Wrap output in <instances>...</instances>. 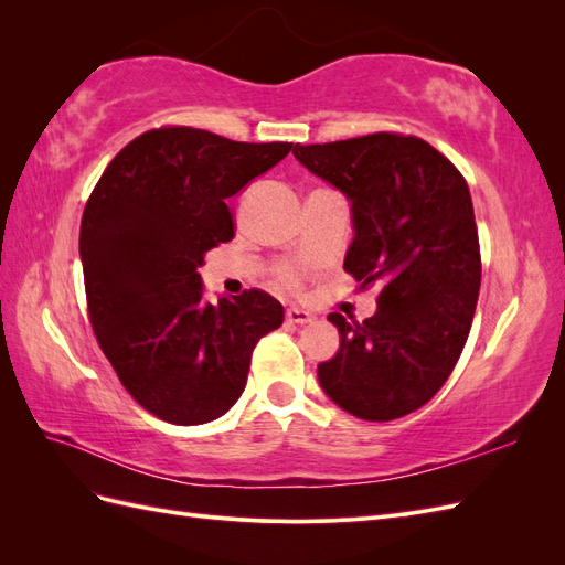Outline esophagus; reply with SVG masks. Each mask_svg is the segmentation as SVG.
<instances>
[{
    "label": "esophagus",
    "mask_w": 565,
    "mask_h": 565,
    "mask_svg": "<svg viewBox=\"0 0 565 565\" xmlns=\"http://www.w3.org/2000/svg\"><path fill=\"white\" fill-rule=\"evenodd\" d=\"M285 318H287L289 322L303 324V322H311V320H313V313L306 311V309H299V306H289V309L285 311Z\"/></svg>",
    "instance_id": "34e87169"
}]
</instances>
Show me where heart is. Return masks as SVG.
<instances>
[{"label": "heart", "instance_id": "heart-1", "mask_svg": "<svg viewBox=\"0 0 565 565\" xmlns=\"http://www.w3.org/2000/svg\"><path fill=\"white\" fill-rule=\"evenodd\" d=\"M285 278H292V273H289V270H287V273H285Z\"/></svg>", "mask_w": 565, "mask_h": 565}]
</instances>
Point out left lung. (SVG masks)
Listing matches in <instances>:
<instances>
[{"label":"left lung","instance_id":"obj_1","mask_svg":"<svg viewBox=\"0 0 565 565\" xmlns=\"http://www.w3.org/2000/svg\"><path fill=\"white\" fill-rule=\"evenodd\" d=\"M292 156L351 202L344 270L361 287L380 285L363 322L328 316L339 351L318 365V382L358 419H398L446 384L471 330L481 252L469 185L415 136L297 143Z\"/></svg>","mask_w":565,"mask_h":565}]
</instances>
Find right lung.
<instances>
[{
  "mask_svg": "<svg viewBox=\"0 0 565 565\" xmlns=\"http://www.w3.org/2000/svg\"><path fill=\"white\" fill-rule=\"evenodd\" d=\"M289 150L193 127L152 129L117 152L84 207L92 328L134 401L169 424L226 415L243 396L256 341L282 324V303L262 289L207 301L198 268L233 237L228 198Z\"/></svg>",
  "mask_w": 565,
  "mask_h": 565,
  "instance_id": "obj_1",
  "label": "right lung"
}]
</instances>
